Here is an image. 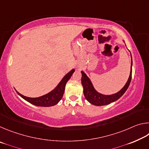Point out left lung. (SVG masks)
Wrapping results in <instances>:
<instances>
[{
	"label": "left lung",
	"instance_id": "obj_1",
	"mask_svg": "<svg viewBox=\"0 0 149 149\" xmlns=\"http://www.w3.org/2000/svg\"><path fill=\"white\" fill-rule=\"evenodd\" d=\"M81 84L83 87H84V96L87 101H89L91 104L95 106H104L109 104L111 102H113L116 101V100H117L118 99H119L124 94L126 91H127V88L129 87L131 80H132V64H131V72L129 79H128L125 86L119 92L115 93V94L111 95H104L98 93L95 89L91 81L89 78L87 76V75L83 71H81Z\"/></svg>",
	"mask_w": 149,
	"mask_h": 149
}]
</instances>
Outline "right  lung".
<instances>
[{
  "label": "right lung",
  "instance_id": "right-lung-1",
  "mask_svg": "<svg viewBox=\"0 0 149 149\" xmlns=\"http://www.w3.org/2000/svg\"><path fill=\"white\" fill-rule=\"evenodd\" d=\"M75 72V70L73 69L70 72L65 75V76L62 78L61 81L59 83V84L57 85L56 88L54 90H52V91L47 93V95H45L41 97H37V98H30L27 97L25 96L20 94L17 91V93L18 94L20 97L23 98L24 99L27 100V102H29L31 104L37 106V107H52L56 104L60 100L62 99L64 93L65 86L66 83L68 82L70 77L73 74V73Z\"/></svg>",
  "mask_w": 149,
  "mask_h": 149
}]
</instances>
